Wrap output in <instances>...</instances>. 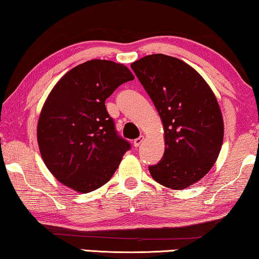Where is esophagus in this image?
Wrapping results in <instances>:
<instances>
[{"mask_svg":"<svg viewBox=\"0 0 259 259\" xmlns=\"http://www.w3.org/2000/svg\"><path fill=\"white\" fill-rule=\"evenodd\" d=\"M143 140H144V138H143V136L136 138V140L134 141V146H135V148H138V146H140L142 143H143Z\"/></svg>","mask_w":259,"mask_h":259,"instance_id":"obj_1","label":"esophagus"}]
</instances>
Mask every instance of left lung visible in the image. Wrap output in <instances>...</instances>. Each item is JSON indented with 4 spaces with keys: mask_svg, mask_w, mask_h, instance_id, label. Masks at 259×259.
<instances>
[{
    "mask_svg": "<svg viewBox=\"0 0 259 259\" xmlns=\"http://www.w3.org/2000/svg\"><path fill=\"white\" fill-rule=\"evenodd\" d=\"M164 125L165 151L149 166L152 178L172 190L199 181L218 159L223 118L213 91L183 60L158 53L131 64Z\"/></svg>",
    "mask_w": 259,
    "mask_h": 259,
    "instance_id": "obj_1",
    "label": "left lung"
}]
</instances>
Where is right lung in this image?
Here are the masks:
<instances>
[{
	"label": "right lung",
	"mask_w": 259,
	"mask_h": 259,
	"mask_svg": "<svg viewBox=\"0 0 259 259\" xmlns=\"http://www.w3.org/2000/svg\"><path fill=\"white\" fill-rule=\"evenodd\" d=\"M133 73L122 64L94 59L67 72L41 109L37 140L46 167L79 193L103 186L116 171L130 143L118 136L106 100Z\"/></svg>",
	"instance_id": "1"
}]
</instances>
